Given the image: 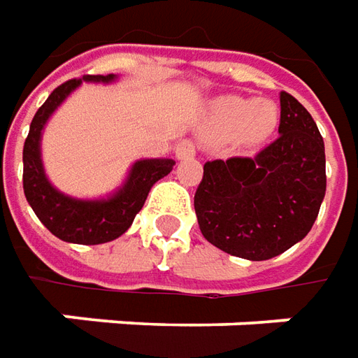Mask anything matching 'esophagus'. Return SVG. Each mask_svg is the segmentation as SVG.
<instances>
[{
    "label": "esophagus",
    "mask_w": 358,
    "mask_h": 358,
    "mask_svg": "<svg viewBox=\"0 0 358 358\" xmlns=\"http://www.w3.org/2000/svg\"><path fill=\"white\" fill-rule=\"evenodd\" d=\"M195 155V143L191 141V139H183V141H179L177 147H175V157L177 159H189Z\"/></svg>",
    "instance_id": "34e87169"
}]
</instances>
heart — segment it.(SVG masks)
Masks as SVG:
<instances>
[{
  "label": "heart",
  "instance_id": "heart-1",
  "mask_svg": "<svg viewBox=\"0 0 358 358\" xmlns=\"http://www.w3.org/2000/svg\"><path fill=\"white\" fill-rule=\"evenodd\" d=\"M277 127V109L268 101L225 97L217 101L209 117V129L219 137L241 133L243 143L257 145L265 141Z\"/></svg>",
  "mask_w": 358,
  "mask_h": 358
}]
</instances>
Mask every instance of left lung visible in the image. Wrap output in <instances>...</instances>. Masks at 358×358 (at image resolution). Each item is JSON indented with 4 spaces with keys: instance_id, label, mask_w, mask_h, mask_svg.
<instances>
[{
    "instance_id": "8db88e82",
    "label": "left lung",
    "mask_w": 358,
    "mask_h": 358,
    "mask_svg": "<svg viewBox=\"0 0 358 358\" xmlns=\"http://www.w3.org/2000/svg\"><path fill=\"white\" fill-rule=\"evenodd\" d=\"M327 191L324 143L310 113L281 91L279 137L255 157L203 167L195 213L203 237L249 261H267L307 237Z\"/></svg>"
}]
</instances>
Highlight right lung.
<instances>
[{"mask_svg": "<svg viewBox=\"0 0 358 358\" xmlns=\"http://www.w3.org/2000/svg\"><path fill=\"white\" fill-rule=\"evenodd\" d=\"M109 76H83L62 83L35 113L29 135L23 145V193L35 215L45 227L65 243L101 245L121 237L131 227L135 215L141 211L151 187L169 175L173 159H139L133 163L125 183L107 199H76L49 183L41 161V133L53 111L83 81L111 83Z\"/></svg>", "mask_w": 358, "mask_h": 358, "instance_id": "add662e5", "label": "right lung"}]
</instances>
